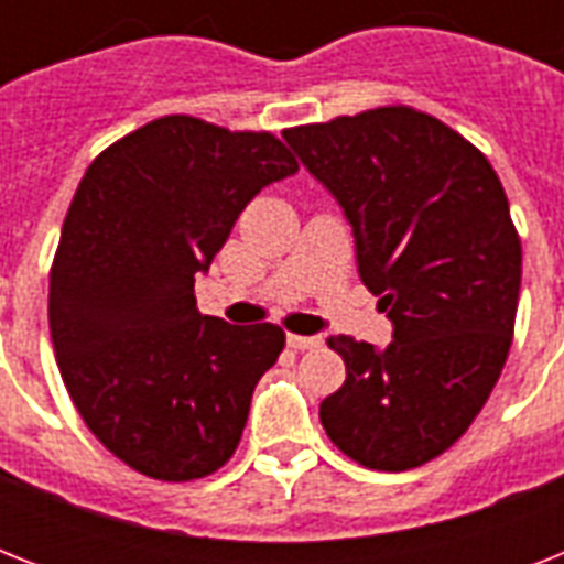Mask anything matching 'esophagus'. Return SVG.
I'll return each mask as SVG.
<instances>
[{"mask_svg":"<svg viewBox=\"0 0 564 564\" xmlns=\"http://www.w3.org/2000/svg\"><path fill=\"white\" fill-rule=\"evenodd\" d=\"M286 345H290V348H295V351H307V348H318V345H322V336L290 334L286 336Z\"/></svg>","mask_w":564,"mask_h":564,"instance_id":"1","label":"esophagus"}]
</instances>
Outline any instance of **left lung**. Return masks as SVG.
I'll return each mask as SVG.
<instances>
[{
    "label": "left lung",
    "mask_w": 564,
    "mask_h": 564,
    "mask_svg": "<svg viewBox=\"0 0 564 564\" xmlns=\"http://www.w3.org/2000/svg\"><path fill=\"white\" fill-rule=\"evenodd\" d=\"M354 230L357 272L392 343L327 345L345 383L318 419L354 463L406 471L436 459L489 401L521 292V239L491 163L412 108H377L283 131Z\"/></svg>",
    "instance_id": "1"
}]
</instances>
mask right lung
I'll return each mask as SVG.
<instances>
[{"label": "right lung", "instance_id": "1", "mask_svg": "<svg viewBox=\"0 0 564 564\" xmlns=\"http://www.w3.org/2000/svg\"><path fill=\"white\" fill-rule=\"evenodd\" d=\"M299 172L272 134L163 117L96 158L75 189L48 278V330L75 410L110 454L154 480L228 463L278 325L195 307L257 193Z\"/></svg>", "mask_w": 564, "mask_h": 564}]
</instances>
